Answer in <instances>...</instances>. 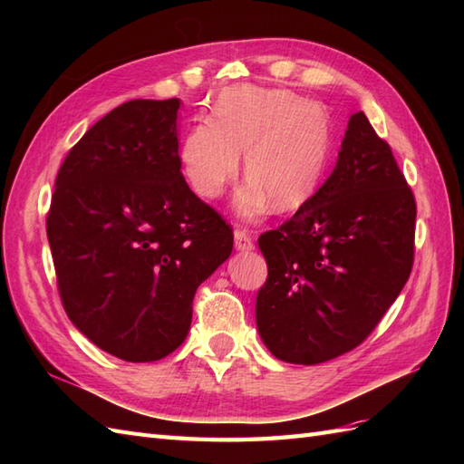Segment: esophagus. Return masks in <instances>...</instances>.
I'll return each mask as SVG.
<instances>
[{"label":"esophagus","instance_id":"obj_1","mask_svg":"<svg viewBox=\"0 0 464 464\" xmlns=\"http://www.w3.org/2000/svg\"><path fill=\"white\" fill-rule=\"evenodd\" d=\"M253 239L251 235L245 231V229H235V249L241 251V253H249L253 251Z\"/></svg>","mask_w":464,"mask_h":464}]
</instances>
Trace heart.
Segmentation results:
<instances>
[{
	"label": "heart",
	"mask_w": 464,
	"mask_h": 464,
	"mask_svg": "<svg viewBox=\"0 0 464 464\" xmlns=\"http://www.w3.org/2000/svg\"><path fill=\"white\" fill-rule=\"evenodd\" d=\"M333 145L324 107L287 90L229 87L215 100L211 121L193 125L179 145V167L189 189L213 201L243 169L249 181L235 207L257 219L273 207L293 211L317 193Z\"/></svg>",
	"instance_id": "b5f03b06"
}]
</instances>
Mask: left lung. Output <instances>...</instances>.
<instances>
[{"mask_svg":"<svg viewBox=\"0 0 464 464\" xmlns=\"http://www.w3.org/2000/svg\"><path fill=\"white\" fill-rule=\"evenodd\" d=\"M417 203L387 141L351 115L329 179L263 233L267 281L255 317L275 357L319 364L353 351L387 313L415 259Z\"/></svg>","mask_w":464,"mask_h":464,"instance_id":"left-lung-1","label":"left lung"}]
</instances>
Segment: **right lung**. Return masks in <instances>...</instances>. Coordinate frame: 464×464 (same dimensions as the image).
Wrapping results in <instances>:
<instances>
[{
  "instance_id": "right-lung-1",
  "label": "right lung",
  "mask_w": 464,
  "mask_h": 464,
  "mask_svg": "<svg viewBox=\"0 0 464 464\" xmlns=\"http://www.w3.org/2000/svg\"><path fill=\"white\" fill-rule=\"evenodd\" d=\"M179 105L133 100L107 113L67 153L47 213L67 317L130 362L179 347L197 287L233 249L231 225L183 179Z\"/></svg>"
}]
</instances>
